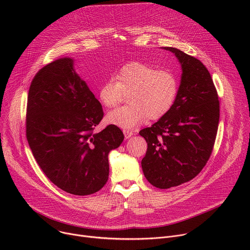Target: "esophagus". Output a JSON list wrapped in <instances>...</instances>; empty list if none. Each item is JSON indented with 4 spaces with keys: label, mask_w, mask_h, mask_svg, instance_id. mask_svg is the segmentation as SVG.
<instances>
[{
    "label": "esophagus",
    "mask_w": 250,
    "mask_h": 250,
    "mask_svg": "<svg viewBox=\"0 0 250 250\" xmlns=\"http://www.w3.org/2000/svg\"><path fill=\"white\" fill-rule=\"evenodd\" d=\"M124 134L125 136V138H129L131 135L134 134V131L132 130H128V129H124Z\"/></svg>",
    "instance_id": "esophagus-1"
}]
</instances>
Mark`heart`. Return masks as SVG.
Instances as JSON below:
<instances>
[{
    "mask_svg": "<svg viewBox=\"0 0 250 250\" xmlns=\"http://www.w3.org/2000/svg\"><path fill=\"white\" fill-rule=\"evenodd\" d=\"M124 92H130L127 97L130 104L109 113L106 120L130 130L146 118L156 121L169 113L179 93V80L170 69L130 62L119 70L117 79L104 81L99 90V100L106 108H113Z\"/></svg>",
    "mask_w": 250,
    "mask_h": 250,
    "instance_id": "heart-1",
    "label": "heart"
}]
</instances>
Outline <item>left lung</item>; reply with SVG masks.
<instances>
[{
  "instance_id": "left-lung-1",
  "label": "left lung",
  "mask_w": 250,
  "mask_h": 250,
  "mask_svg": "<svg viewBox=\"0 0 250 250\" xmlns=\"http://www.w3.org/2000/svg\"><path fill=\"white\" fill-rule=\"evenodd\" d=\"M182 77L172 109L139 134L147 142L141 167L156 188L179 186L205 167L215 146L220 121V101L207 67L196 57L174 48Z\"/></svg>"
}]
</instances>
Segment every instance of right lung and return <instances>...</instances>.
<instances>
[{
    "label": "right lung",
    "mask_w": 250,
    "mask_h": 250,
    "mask_svg": "<svg viewBox=\"0 0 250 250\" xmlns=\"http://www.w3.org/2000/svg\"><path fill=\"white\" fill-rule=\"evenodd\" d=\"M101 103L62 58L42 67L27 96L28 146L48 179L61 190L86 196L100 191L109 178L108 154L124 133L115 125L96 132L103 120Z\"/></svg>",
    "instance_id": "add662e5"
}]
</instances>
